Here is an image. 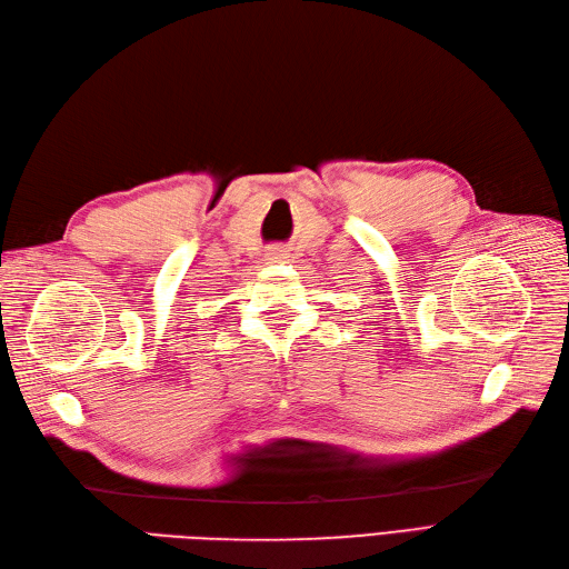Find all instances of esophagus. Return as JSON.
<instances>
[{
    "label": "esophagus",
    "mask_w": 569,
    "mask_h": 569,
    "mask_svg": "<svg viewBox=\"0 0 569 569\" xmlns=\"http://www.w3.org/2000/svg\"><path fill=\"white\" fill-rule=\"evenodd\" d=\"M287 251L284 249H280V247H272V249H268V253H266V261L268 263H282V261H287Z\"/></svg>",
    "instance_id": "obj_1"
}]
</instances>
